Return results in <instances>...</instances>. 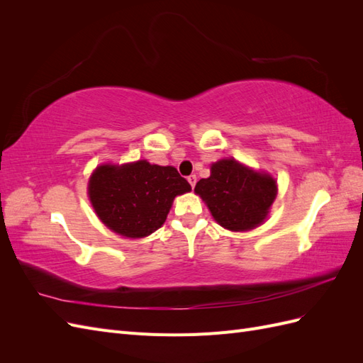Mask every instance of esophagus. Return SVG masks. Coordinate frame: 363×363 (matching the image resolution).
Here are the masks:
<instances>
[{
    "mask_svg": "<svg viewBox=\"0 0 363 363\" xmlns=\"http://www.w3.org/2000/svg\"><path fill=\"white\" fill-rule=\"evenodd\" d=\"M188 182H189V184L192 186V188H195V183H196V175H189V177H188Z\"/></svg>",
    "mask_w": 363,
    "mask_h": 363,
    "instance_id": "1",
    "label": "esophagus"
}]
</instances>
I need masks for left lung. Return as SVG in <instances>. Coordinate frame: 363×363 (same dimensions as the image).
<instances>
[{
    "instance_id": "8db88e82",
    "label": "left lung",
    "mask_w": 363,
    "mask_h": 363,
    "mask_svg": "<svg viewBox=\"0 0 363 363\" xmlns=\"http://www.w3.org/2000/svg\"><path fill=\"white\" fill-rule=\"evenodd\" d=\"M195 192L224 228L245 232L267 218L276 200L277 184L268 174L255 172L235 159H224L212 164L211 177L196 183Z\"/></svg>"
}]
</instances>
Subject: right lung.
Returning <instances> with one entry per match:
<instances>
[{"label":"right lung","mask_w":363,"mask_h":363,"mask_svg":"<svg viewBox=\"0 0 363 363\" xmlns=\"http://www.w3.org/2000/svg\"><path fill=\"white\" fill-rule=\"evenodd\" d=\"M89 199L96 215L115 233L144 238L167 219L172 200L191 191L174 167L147 160L96 168L89 182Z\"/></svg>","instance_id":"add662e5"}]
</instances>
